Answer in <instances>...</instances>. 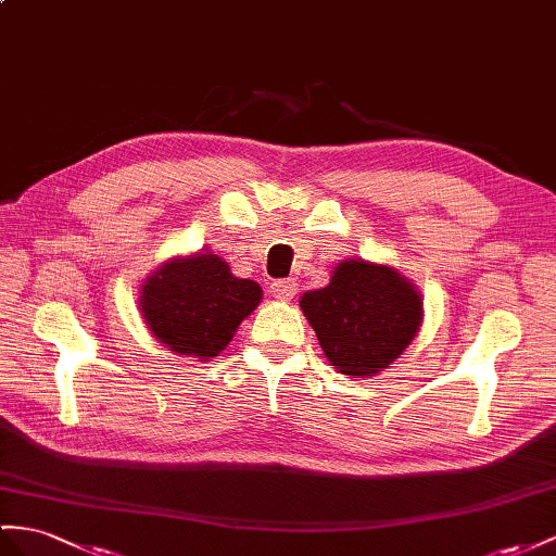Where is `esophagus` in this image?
Here are the masks:
<instances>
[{
  "mask_svg": "<svg viewBox=\"0 0 556 556\" xmlns=\"http://www.w3.org/2000/svg\"><path fill=\"white\" fill-rule=\"evenodd\" d=\"M269 293H273L277 301H291L298 293V283L293 279H277L273 287H269Z\"/></svg>",
  "mask_w": 556,
  "mask_h": 556,
  "instance_id": "esophagus-1",
  "label": "esophagus"
}]
</instances>
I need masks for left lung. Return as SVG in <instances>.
Wrapping results in <instances>:
<instances>
[{
    "mask_svg": "<svg viewBox=\"0 0 556 556\" xmlns=\"http://www.w3.org/2000/svg\"><path fill=\"white\" fill-rule=\"evenodd\" d=\"M301 309L336 371L368 378L402 357L422 326V295L388 263L340 261L324 289L301 295Z\"/></svg>",
    "mask_w": 556,
    "mask_h": 556,
    "instance_id": "1",
    "label": "left lung"
}]
</instances>
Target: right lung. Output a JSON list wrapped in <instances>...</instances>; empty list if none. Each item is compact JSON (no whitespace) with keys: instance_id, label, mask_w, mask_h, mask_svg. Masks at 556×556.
<instances>
[{"instance_id":"1","label":"right lung","mask_w":556,"mask_h":556,"mask_svg":"<svg viewBox=\"0 0 556 556\" xmlns=\"http://www.w3.org/2000/svg\"><path fill=\"white\" fill-rule=\"evenodd\" d=\"M263 289L239 279L220 255L197 251L162 263L140 283V317L178 357L208 362L230 345L239 324L261 305Z\"/></svg>"}]
</instances>
